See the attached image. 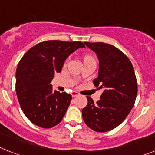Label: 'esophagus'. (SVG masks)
I'll use <instances>...</instances> for the list:
<instances>
[{"instance_id": "1", "label": "esophagus", "mask_w": 155, "mask_h": 155, "mask_svg": "<svg viewBox=\"0 0 155 155\" xmlns=\"http://www.w3.org/2000/svg\"><path fill=\"white\" fill-rule=\"evenodd\" d=\"M71 95H72L73 97H78L80 94H79V93H78V92L73 91L72 93H71Z\"/></svg>"}]
</instances>
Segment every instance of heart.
Returning <instances> with one entry per match:
<instances>
[{
	"label": "heart",
	"instance_id": "1",
	"mask_svg": "<svg viewBox=\"0 0 155 155\" xmlns=\"http://www.w3.org/2000/svg\"><path fill=\"white\" fill-rule=\"evenodd\" d=\"M84 62H88V61H92V60H94V58L90 54H85L84 55Z\"/></svg>",
	"mask_w": 155,
	"mask_h": 155
}]
</instances>
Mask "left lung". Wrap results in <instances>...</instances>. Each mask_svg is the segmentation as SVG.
I'll list each match as a JSON object with an SVG mask.
<instances>
[{
	"mask_svg": "<svg viewBox=\"0 0 155 155\" xmlns=\"http://www.w3.org/2000/svg\"><path fill=\"white\" fill-rule=\"evenodd\" d=\"M85 44L97 54L99 73L93 82L104 91L97 102L87 97L82 117L89 128L105 132L118 127L131 112L137 96V80L131 61L120 50L101 42Z\"/></svg>",
	"mask_w": 155,
	"mask_h": 155,
	"instance_id": "left-lung-1",
	"label": "left lung"
}]
</instances>
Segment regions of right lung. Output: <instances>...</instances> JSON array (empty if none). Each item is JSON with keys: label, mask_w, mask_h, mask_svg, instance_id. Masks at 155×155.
<instances>
[{"label": "right lung", "mask_w": 155, "mask_h": 155, "mask_svg": "<svg viewBox=\"0 0 155 155\" xmlns=\"http://www.w3.org/2000/svg\"><path fill=\"white\" fill-rule=\"evenodd\" d=\"M80 47H85L84 43L44 41L30 48L18 63L16 95L23 112L34 124L51 128L63 119L72 96L52 93L51 82L66 58Z\"/></svg>", "instance_id": "1"}]
</instances>
